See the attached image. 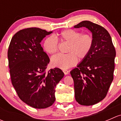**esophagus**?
Instances as JSON below:
<instances>
[{"label":"esophagus","mask_w":121,"mask_h":121,"mask_svg":"<svg viewBox=\"0 0 121 121\" xmlns=\"http://www.w3.org/2000/svg\"><path fill=\"white\" fill-rule=\"evenodd\" d=\"M63 72H64V73L65 75H67V74H68V71H67V70H63Z\"/></svg>","instance_id":"1"}]
</instances>
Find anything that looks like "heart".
I'll return each mask as SVG.
<instances>
[{"label": "heart", "instance_id": "1", "mask_svg": "<svg viewBox=\"0 0 121 121\" xmlns=\"http://www.w3.org/2000/svg\"><path fill=\"white\" fill-rule=\"evenodd\" d=\"M57 38L69 43L66 50L67 54H58L51 59L53 66L62 69L74 66L77 59L80 61L85 59L93 46V37L90 34H81L80 31L73 29L64 30L58 34ZM58 47V39L54 36H48L44 41V49L50 54L56 53Z\"/></svg>", "mask_w": 121, "mask_h": 121}]
</instances>
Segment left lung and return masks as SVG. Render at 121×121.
Masks as SVG:
<instances>
[{
	"label": "left lung",
	"mask_w": 121,
	"mask_h": 121,
	"mask_svg": "<svg viewBox=\"0 0 121 121\" xmlns=\"http://www.w3.org/2000/svg\"><path fill=\"white\" fill-rule=\"evenodd\" d=\"M84 27L92 33V49L85 59L70 71L74 82L77 102L92 105L106 97L113 79L116 52L111 37L103 27L91 22L82 21L74 28Z\"/></svg>",
	"instance_id": "8db88e82"
}]
</instances>
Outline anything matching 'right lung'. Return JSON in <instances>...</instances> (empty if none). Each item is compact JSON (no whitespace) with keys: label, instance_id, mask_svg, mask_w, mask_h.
<instances>
[{"label":"right lung","instance_id":"add662e5","mask_svg":"<svg viewBox=\"0 0 121 121\" xmlns=\"http://www.w3.org/2000/svg\"><path fill=\"white\" fill-rule=\"evenodd\" d=\"M52 33L36 27L23 29L13 36L8 49L12 85L22 101L37 109L53 104L55 88L64 75L58 68L46 72L50 59L40 43Z\"/></svg>","mask_w":121,"mask_h":121}]
</instances>
